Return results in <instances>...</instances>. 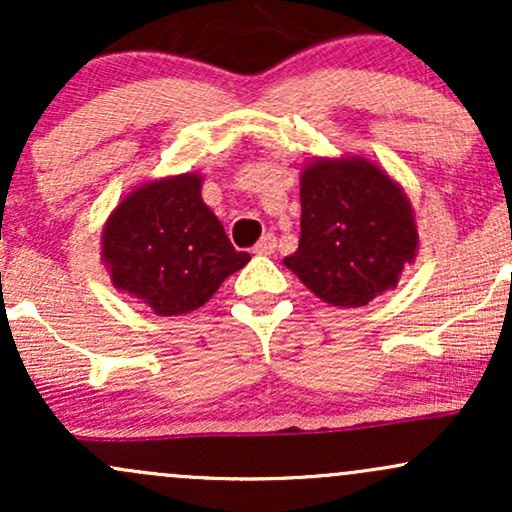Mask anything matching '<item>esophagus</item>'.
<instances>
[{"label":"esophagus","mask_w":512,"mask_h":512,"mask_svg":"<svg viewBox=\"0 0 512 512\" xmlns=\"http://www.w3.org/2000/svg\"><path fill=\"white\" fill-rule=\"evenodd\" d=\"M274 248H276V236L274 233H264V236L260 238V243L252 248V252H255V255H272Z\"/></svg>","instance_id":"1"}]
</instances>
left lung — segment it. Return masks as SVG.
<instances>
[{"label":"left lung","instance_id":"8db88e82","mask_svg":"<svg viewBox=\"0 0 512 512\" xmlns=\"http://www.w3.org/2000/svg\"><path fill=\"white\" fill-rule=\"evenodd\" d=\"M419 236L407 197L366 158L315 161L301 178V240L284 264L315 296L361 308L397 286Z\"/></svg>","mask_w":512,"mask_h":512}]
</instances>
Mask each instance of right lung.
Returning a JSON list of instances; mask_svg holds the SVG:
<instances>
[{
    "label": "right lung",
    "mask_w": 512,
    "mask_h": 512,
    "mask_svg": "<svg viewBox=\"0 0 512 512\" xmlns=\"http://www.w3.org/2000/svg\"><path fill=\"white\" fill-rule=\"evenodd\" d=\"M103 260L117 289L168 317L207 303L250 255L233 248L202 202L199 175L185 173L122 199L105 223Z\"/></svg>",
    "instance_id": "add662e5"
}]
</instances>
